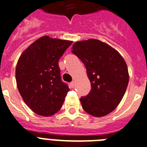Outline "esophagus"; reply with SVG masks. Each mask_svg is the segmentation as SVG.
Returning a JSON list of instances; mask_svg holds the SVG:
<instances>
[{"label": "esophagus", "instance_id": "34e87169", "mask_svg": "<svg viewBox=\"0 0 147 147\" xmlns=\"http://www.w3.org/2000/svg\"><path fill=\"white\" fill-rule=\"evenodd\" d=\"M70 85H71V86H72V87H74V86H75V81L71 82V83H70Z\"/></svg>", "mask_w": 147, "mask_h": 147}]
</instances>
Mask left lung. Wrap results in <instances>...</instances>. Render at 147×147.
<instances>
[{
    "label": "left lung",
    "mask_w": 147,
    "mask_h": 147,
    "mask_svg": "<svg viewBox=\"0 0 147 147\" xmlns=\"http://www.w3.org/2000/svg\"><path fill=\"white\" fill-rule=\"evenodd\" d=\"M72 53L85 65L91 84L89 94L80 99L83 109L94 117L107 115L120 103L127 90V63L116 50L96 39L76 42Z\"/></svg>",
    "instance_id": "8db88e82"
}]
</instances>
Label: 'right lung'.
<instances>
[{
    "label": "right lung",
    "instance_id": "right-lung-1",
    "mask_svg": "<svg viewBox=\"0 0 147 147\" xmlns=\"http://www.w3.org/2000/svg\"><path fill=\"white\" fill-rule=\"evenodd\" d=\"M71 44L44 36L27 47L18 60V90L25 103L37 114L49 117L63 105L70 89L61 80L58 62Z\"/></svg>",
    "mask_w": 147,
    "mask_h": 147
}]
</instances>
